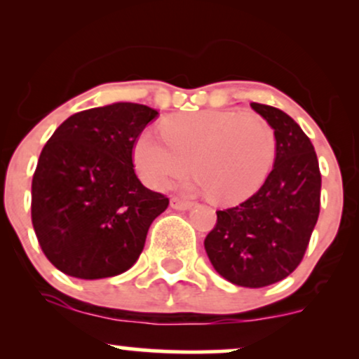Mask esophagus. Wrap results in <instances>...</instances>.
<instances>
[{
  "mask_svg": "<svg viewBox=\"0 0 359 359\" xmlns=\"http://www.w3.org/2000/svg\"><path fill=\"white\" fill-rule=\"evenodd\" d=\"M170 205L174 209H177V211H187V209L192 208V203H191V201L180 199V197H172Z\"/></svg>",
  "mask_w": 359,
  "mask_h": 359,
  "instance_id": "34e87169",
  "label": "esophagus"
}]
</instances>
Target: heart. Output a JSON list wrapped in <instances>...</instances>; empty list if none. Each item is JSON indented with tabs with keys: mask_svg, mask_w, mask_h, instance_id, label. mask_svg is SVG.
Masks as SVG:
<instances>
[{
	"mask_svg": "<svg viewBox=\"0 0 359 359\" xmlns=\"http://www.w3.org/2000/svg\"><path fill=\"white\" fill-rule=\"evenodd\" d=\"M162 137L143 133L133 150L135 167L148 187L165 189L192 174L216 203L250 196L269 175L275 158V133L259 114L197 111L168 118Z\"/></svg>",
	"mask_w": 359,
	"mask_h": 359,
	"instance_id": "heart-1",
	"label": "heart"
}]
</instances>
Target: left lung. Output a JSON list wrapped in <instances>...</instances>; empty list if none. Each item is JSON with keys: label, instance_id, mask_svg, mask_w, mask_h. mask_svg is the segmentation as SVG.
I'll return each instance as SVG.
<instances>
[{"label": "left lung", "instance_id": "obj_1", "mask_svg": "<svg viewBox=\"0 0 359 359\" xmlns=\"http://www.w3.org/2000/svg\"><path fill=\"white\" fill-rule=\"evenodd\" d=\"M251 108L273 128V168L250 199L216 211L204 248L221 277L259 288L302 262L320 211V170L311 140L287 113L259 102Z\"/></svg>", "mask_w": 359, "mask_h": 359}]
</instances>
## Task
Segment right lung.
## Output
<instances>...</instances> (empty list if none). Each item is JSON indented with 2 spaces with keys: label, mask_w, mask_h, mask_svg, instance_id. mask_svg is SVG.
<instances>
[{
  "label": "right lung",
  "mask_w": 359,
  "mask_h": 359,
  "mask_svg": "<svg viewBox=\"0 0 359 359\" xmlns=\"http://www.w3.org/2000/svg\"><path fill=\"white\" fill-rule=\"evenodd\" d=\"M158 111L114 102L53 131L32 180V222L45 257L65 275L97 280L135 265L168 197L140 182L133 148Z\"/></svg>",
  "instance_id": "right-lung-1"
}]
</instances>
